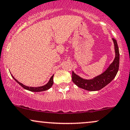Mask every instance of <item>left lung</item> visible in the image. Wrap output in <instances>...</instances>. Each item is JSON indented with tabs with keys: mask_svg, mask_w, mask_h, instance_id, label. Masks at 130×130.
I'll return each instance as SVG.
<instances>
[{
	"mask_svg": "<svg viewBox=\"0 0 130 130\" xmlns=\"http://www.w3.org/2000/svg\"><path fill=\"white\" fill-rule=\"evenodd\" d=\"M115 50V58L108 68L102 74L92 79H84L72 72V80L79 88L88 91H98L107 85L115 79L119 67V51L117 41L112 38Z\"/></svg>",
	"mask_w": 130,
	"mask_h": 130,
	"instance_id": "1",
	"label": "left lung"
}]
</instances>
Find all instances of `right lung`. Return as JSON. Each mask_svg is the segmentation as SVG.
Masks as SVG:
<instances>
[{
    "mask_svg": "<svg viewBox=\"0 0 130 130\" xmlns=\"http://www.w3.org/2000/svg\"><path fill=\"white\" fill-rule=\"evenodd\" d=\"M53 76H54V75H53V76H51V78H50L49 82H48L47 84H46V85L42 86V87H27V86L24 85L23 84H22V83H20L19 82V81L17 80L16 79H15L12 76V77L15 80V82H18L22 87H23V88L24 89H25V90H29V91H32V92H40V91H43L47 90H48V89H50V88H51V87H52V85L53 84Z\"/></svg>",
    "mask_w": 130,
    "mask_h": 130,
    "instance_id": "1",
    "label": "right lung"
}]
</instances>
